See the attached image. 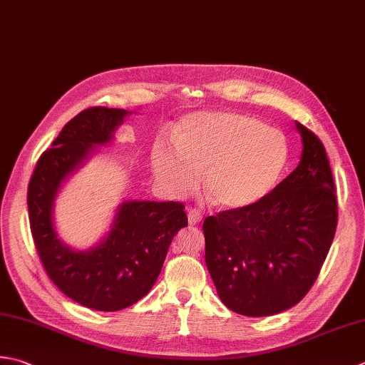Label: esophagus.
<instances>
[{
	"label": "esophagus",
	"mask_w": 365,
	"mask_h": 365,
	"mask_svg": "<svg viewBox=\"0 0 365 365\" xmlns=\"http://www.w3.org/2000/svg\"><path fill=\"white\" fill-rule=\"evenodd\" d=\"M201 220H202V217H201V213H199L197 210H190L188 212V223H190V226H196Z\"/></svg>",
	"instance_id": "34e87169"
}]
</instances>
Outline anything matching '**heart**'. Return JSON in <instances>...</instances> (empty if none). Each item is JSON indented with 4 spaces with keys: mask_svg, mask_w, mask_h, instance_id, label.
Here are the masks:
<instances>
[{
    "mask_svg": "<svg viewBox=\"0 0 365 365\" xmlns=\"http://www.w3.org/2000/svg\"><path fill=\"white\" fill-rule=\"evenodd\" d=\"M289 150L284 135L259 118L237 112H204L183 118L175 147L158 142L152 152L156 178L177 195L205 191L221 210H247L262 202L283 177Z\"/></svg>",
    "mask_w": 365,
    "mask_h": 365,
    "instance_id": "heart-1",
    "label": "heart"
}]
</instances>
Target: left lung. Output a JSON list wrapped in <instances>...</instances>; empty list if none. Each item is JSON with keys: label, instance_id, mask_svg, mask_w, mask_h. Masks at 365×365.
<instances>
[{"label": "left lung", "instance_id": "8db88e82", "mask_svg": "<svg viewBox=\"0 0 365 365\" xmlns=\"http://www.w3.org/2000/svg\"><path fill=\"white\" fill-rule=\"evenodd\" d=\"M299 166L258 205L204 220L205 264L227 309L269 317L301 302L337 227L335 183L323 142L296 121Z\"/></svg>", "mask_w": 365, "mask_h": 365}]
</instances>
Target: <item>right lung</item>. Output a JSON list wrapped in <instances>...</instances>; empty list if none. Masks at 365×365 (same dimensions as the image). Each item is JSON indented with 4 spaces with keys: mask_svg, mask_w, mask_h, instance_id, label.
<instances>
[{
    "mask_svg": "<svg viewBox=\"0 0 365 365\" xmlns=\"http://www.w3.org/2000/svg\"><path fill=\"white\" fill-rule=\"evenodd\" d=\"M128 112L88 107L69 120L38 160L28 185V213L36 250L50 280L74 302L117 312L144 297L158 278L174 235L188 226L182 202L131 201L117 212L110 232L88 252H74L55 232L53 199L61 182L95 145L107 144Z\"/></svg>",
    "mask_w": 365,
    "mask_h": 365,
    "instance_id": "obj_1",
    "label": "right lung"
}]
</instances>
